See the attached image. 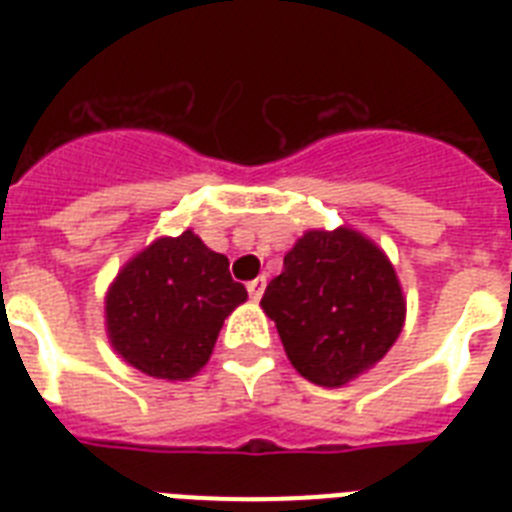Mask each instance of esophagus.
Segmentation results:
<instances>
[{"instance_id":"esophagus-1","label":"esophagus","mask_w":512,"mask_h":512,"mask_svg":"<svg viewBox=\"0 0 512 512\" xmlns=\"http://www.w3.org/2000/svg\"><path fill=\"white\" fill-rule=\"evenodd\" d=\"M265 284H268V281H265V276H257L255 281H249V284H247L249 297H252V300H260V297H263V292H265Z\"/></svg>"}]
</instances>
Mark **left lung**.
<instances>
[{"mask_svg": "<svg viewBox=\"0 0 512 512\" xmlns=\"http://www.w3.org/2000/svg\"><path fill=\"white\" fill-rule=\"evenodd\" d=\"M260 308L289 364L321 388H342L385 358L406 321L388 255L356 228H311L284 255Z\"/></svg>", "mask_w": 512, "mask_h": 512, "instance_id": "8db88e82", "label": "left lung"}]
</instances>
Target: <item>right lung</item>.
I'll use <instances>...</instances> for the list:
<instances>
[{
  "mask_svg": "<svg viewBox=\"0 0 512 512\" xmlns=\"http://www.w3.org/2000/svg\"><path fill=\"white\" fill-rule=\"evenodd\" d=\"M247 300L228 257L188 228L159 236L119 268L106 292V332L116 356L156 380L183 382L212 356L223 321Z\"/></svg>",
  "mask_w": 512,
  "mask_h": 512,
  "instance_id": "obj_1",
  "label": "right lung"
}]
</instances>
